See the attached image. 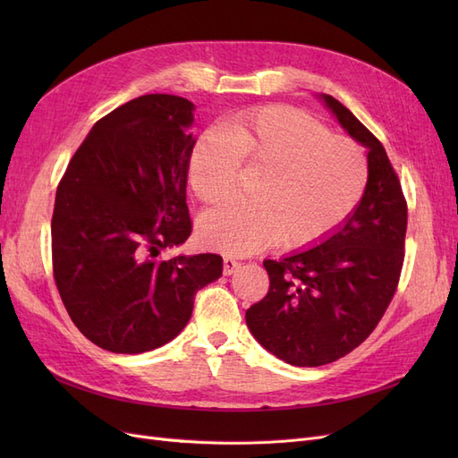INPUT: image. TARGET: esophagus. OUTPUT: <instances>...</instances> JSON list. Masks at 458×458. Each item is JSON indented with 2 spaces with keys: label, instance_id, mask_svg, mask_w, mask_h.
<instances>
[{
  "label": "esophagus",
  "instance_id": "34e87169",
  "mask_svg": "<svg viewBox=\"0 0 458 458\" xmlns=\"http://www.w3.org/2000/svg\"><path fill=\"white\" fill-rule=\"evenodd\" d=\"M239 267H241V261H237V259L231 258V256L224 258V273L225 275H233Z\"/></svg>",
  "mask_w": 458,
  "mask_h": 458
}]
</instances>
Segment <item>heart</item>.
I'll use <instances>...</instances> for the list:
<instances>
[{
  "label": "heart",
  "mask_w": 458,
  "mask_h": 458,
  "mask_svg": "<svg viewBox=\"0 0 458 458\" xmlns=\"http://www.w3.org/2000/svg\"><path fill=\"white\" fill-rule=\"evenodd\" d=\"M241 162L259 170L254 200H231L204 214L200 242L231 256L254 254L276 241L308 248L335 233L361 200L369 164L363 148L303 110L266 106L208 128L189 158L197 199L216 204L239 185Z\"/></svg>",
  "instance_id": "heart-1"
}]
</instances>
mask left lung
<instances>
[{"label":"left lung","instance_id":"obj_1","mask_svg":"<svg viewBox=\"0 0 458 458\" xmlns=\"http://www.w3.org/2000/svg\"><path fill=\"white\" fill-rule=\"evenodd\" d=\"M342 128L369 148V179L348 219L310 250L266 259L269 290L246 310L254 338L294 367H321L377 328L405 258L407 200L386 148L348 108L321 95Z\"/></svg>","mask_w":458,"mask_h":458}]
</instances>
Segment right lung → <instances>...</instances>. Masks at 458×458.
Here are the masks:
<instances>
[{"instance_id":"add662e5","label":"right lung","mask_w":458,"mask_h":458,"mask_svg":"<svg viewBox=\"0 0 458 458\" xmlns=\"http://www.w3.org/2000/svg\"><path fill=\"white\" fill-rule=\"evenodd\" d=\"M195 105L152 93L91 128L57 187L53 276L72 323L113 353L174 340L195 294L224 271L217 254L158 258L192 231L187 172Z\"/></svg>"}]
</instances>
